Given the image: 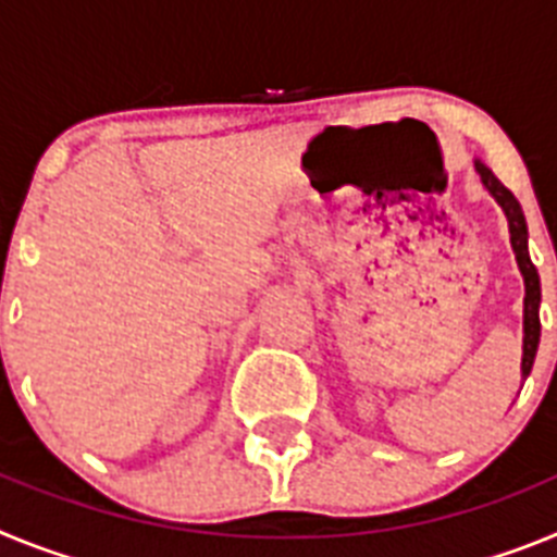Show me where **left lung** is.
Segmentation results:
<instances>
[{
    "instance_id": "obj_1",
    "label": "left lung",
    "mask_w": 557,
    "mask_h": 557,
    "mask_svg": "<svg viewBox=\"0 0 557 557\" xmlns=\"http://www.w3.org/2000/svg\"><path fill=\"white\" fill-rule=\"evenodd\" d=\"M474 170L476 175H480L482 186L488 189L491 198L502 206L505 218H508L510 245H513L516 264H519V273L521 278H524V343H521V376L528 379L530 371H533L535 351H539V339H541V321H539L541 278L533 259H530L528 220H524V211H521L519 200L513 198V191L496 178L494 172H491V166H485L480 159H474Z\"/></svg>"
}]
</instances>
